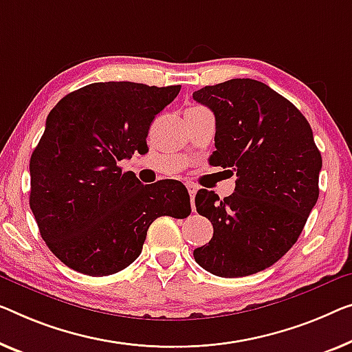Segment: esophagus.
Here are the masks:
<instances>
[{
  "label": "esophagus",
  "instance_id": "34e87169",
  "mask_svg": "<svg viewBox=\"0 0 352 352\" xmlns=\"http://www.w3.org/2000/svg\"><path fill=\"white\" fill-rule=\"evenodd\" d=\"M186 188H188V192H190V199H191V208H192V210H196V206H194V197H196L197 186L194 185V183H186Z\"/></svg>",
  "mask_w": 352,
  "mask_h": 352
}]
</instances>
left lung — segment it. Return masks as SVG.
Masks as SVG:
<instances>
[{
    "label": "left lung",
    "mask_w": 352,
    "mask_h": 352,
    "mask_svg": "<svg viewBox=\"0 0 352 352\" xmlns=\"http://www.w3.org/2000/svg\"><path fill=\"white\" fill-rule=\"evenodd\" d=\"M214 113L210 164L237 174L235 190L196 194L213 237L194 250L202 269L223 278L274 265L297 242L319 196L322 158L310 123L292 102L253 78H232L192 93Z\"/></svg>",
    "instance_id": "1"
}]
</instances>
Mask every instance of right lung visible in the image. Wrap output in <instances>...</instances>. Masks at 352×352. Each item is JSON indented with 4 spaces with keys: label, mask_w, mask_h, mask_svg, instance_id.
Instances as JSON below:
<instances>
[{
    "label": "right lung",
    "mask_w": 352,
    "mask_h": 352,
    "mask_svg": "<svg viewBox=\"0 0 352 352\" xmlns=\"http://www.w3.org/2000/svg\"><path fill=\"white\" fill-rule=\"evenodd\" d=\"M180 88L98 82L50 110L30 161V207L49 250L72 270L117 274L139 258L156 218L191 213L183 183L142 185L118 167L148 148L151 122Z\"/></svg>",
    "instance_id": "1"
}]
</instances>
